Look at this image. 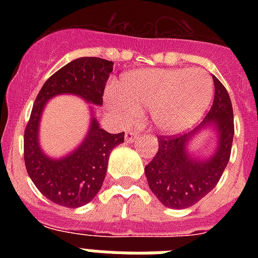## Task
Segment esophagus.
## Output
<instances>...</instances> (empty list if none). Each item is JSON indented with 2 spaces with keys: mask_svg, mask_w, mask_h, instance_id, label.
Returning a JSON list of instances; mask_svg holds the SVG:
<instances>
[{
  "mask_svg": "<svg viewBox=\"0 0 258 258\" xmlns=\"http://www.w3.org/2000/svg\"><path fill=\"white\" fill-rule=\"evenodd\" d=\"M138 137H139V134L134 133V131L133 133H127L125 134V143H133Z\"/></svg>",
  "mask_w": 258,
  "mask_h": 258,
  "instance_id": "34e87169",
  "label": "esophagus"
}]
</instances>
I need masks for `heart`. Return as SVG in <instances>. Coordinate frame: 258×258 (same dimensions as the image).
I'll list each match as a JSON object with an SVG mask.
<instances>
[{
  "label": "heart",
  "mask_w": 258,
  "mask_h": 258,
  "mask_svg": "<svg viewBox=\"0 0 258 258\" xmlns=\"http://www.w3.org/2000/svg\"><path fill=\"white\" fill-rule=\"evenodd\" d=\"M212 96V78L202 70H138L121 78L116 92L107 93L105 103L124 123L150 109L154 128L175 135L204 116Z\"/></svg>",
  "instance_id": "b5f03b06"
}]
</instances>
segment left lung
Wrapping results in <instances>:
<instances>
[{"label":"left lung","mask_w":258,"mask_h":258,"mask_svg":"<svg viewBox=\"0 0 258 258\" xmlns=\"http://www.w3.org/2000/svg\"><path fill=\"white\" fill-rule=\"evenodd\" d=\"M214 101L204 121L180 137H159L157 155L145 167L150 190L163 206L186 209L208 196L218 183L229 163L234 137L232 101L216 76ZM202 132L215 135V149L206 157H197L189 146Z\"/></svg>","instance_id":"8db88e82"}]
</instances>
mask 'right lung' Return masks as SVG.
Wrapping results in <instances>:
<instances>
[{
	"mask_svg": "<svg viewBox=\"0 0 258 258\" xmlns=\"http://www.w3.org/2000/svg\"><path fill=\"white\" fill-rule=\"evenodd\" d=\"M113 62L99 57H80L50 76L34 101L24 134L26 171L42 196L64 208H80L95 198L104 182L109 154L124 142V133L103 130L89 105V127L72 151L54 158L40 145V121L46 103L60 95H74L93 105L103 104V92Z\"/></svg>",
	"mask_w": 258,
	"mask_h": 258,
	"instance_id": "1",
	"label": "right lung"
}]
</instances>
